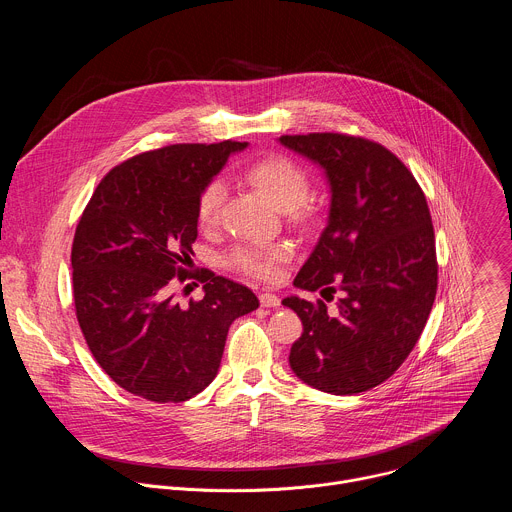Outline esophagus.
Listing matches in <instances>:
<instances>
[{"label": "esophagus", "instance_id": "obj_1", "mask_svg": "<svg viewBox=\"0 0 512 512\" xmlns=\"http://www.w3.org/2000/svg\"><path fill=\"white\" fill-rule=\"evenodd\" d=\"M259 302H261L263 308H277L279 306V298L275 294H267V291L259 294Z\"/></svg>", "mask_w": 512, "mask_h": 512}]
</instances>
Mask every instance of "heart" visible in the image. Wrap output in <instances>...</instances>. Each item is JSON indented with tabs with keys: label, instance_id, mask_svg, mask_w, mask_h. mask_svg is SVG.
Wrapping results in <instances>:
<instances>
[{
	"label": "heart",
	"instance_id": "obj_1",
	"mask_svg": "<svg viewBox=\"0 0 512 512\" xmlns=\"http://www.w3.org/2000/svg\"><path fill=\"white\" fill-rule=\"evenodd\" d=\"M247 182L257 188L275 208L289 212L294 221H308L312 208L306 198L310 192V176L294 160L285 156H267L245 172ZM225 200V184L221 180L208 182L196 204V218L202 229H212L221 216V206ZM287 257L283 245L271 247H237L231 253V263L245 275L269 279L275 275V265Z\"/></svg>",
	"mask_w": 512,
	"mask_h": 512
}]
</instances>
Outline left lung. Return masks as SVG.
<instances>
[{
  "mask_svg": "<svg viewBox=\"0 0 512 512\" xmlns=\"http://www.w3.org/2000/svg\"><path fill=\"white\" fill-rule=\"evenodd\" d=\"M279 141L320 164L332 192L328 225L294 285L340 291L334 310L322 300H283L304 324L289 367L324 393L369 391L409 356L435 300V237L425 194L377 141L344 133Z\"/></svg>",
  "mask_w": 512,
  "mask_h": 512,
  "instance_id": "obj_1",
  "label": "left lung"
}]
</instances>
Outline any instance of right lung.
<instances>
[{
	"mask_svg": "<svg viewBox=\"0 0 512 512\" xmlns=\"http://www.w3.org/2000/svg\"><path fill=\"white\" fill-rule=\"evenodd\" d=\"M245 141L174 143L109 170L72 241L77 320L99 367L154 403L198 395L221 367L229 326L259 308L253 291L200 269L204 298L174 302L198 237L202 188Z\"/></svg>",
	"mask_w": 512,
	"mask_h": 512,
	"instance_id": "right-lung-1",
	"label": "right lung"
}]
</instances>
